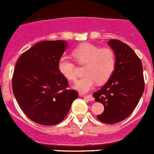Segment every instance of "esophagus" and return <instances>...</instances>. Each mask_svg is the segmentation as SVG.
I'll return each instance as SVG.
<instances>
[{"label": "esophagus", "mask_w": 154, "mask_h": 154, "mask_svg": "<svg viewBox=\"0 0 154 154\" xmlns=\"http://www.w3.org/2000/svg\"><path fill=\"white\" fill-rule=\"evenodd\" d=\"M80 96L85 97V98L87 99V100L89 101H92L94 100V98H93V97H92L91 95H85V94H83V93H81V94H80Z\"/></svg>", "instance_id": "1"}]
</instances>
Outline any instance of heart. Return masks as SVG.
Listing matches in <instances>:
<instances>
[{
	"label": "heart",
	"mask_w": 154,
	"mask_h": 154,
	"mask_svg": "<svg viewBox=\"0 0 154 154\" xmlns=\"http://www.w3.org/2000/svg\"><path fill=\"white\" fill-rule=\"evenodd\" d=\"M72 55L77 64L85 65L83 73L85 75L74 84V88L82 92H88L97 82L100 85L107 82L116 71L117 57L115 51L110 47H100L84 42L73 49ZM57 67L61 74L68 81L77 80V66L67 56L60 57Z\"/></svg>",
	"instance_id": "obj_1"
}]
</instances>
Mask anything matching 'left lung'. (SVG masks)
I'll return each mask as SVG.
<instances>
[{"instance_id":"8db88e82","label":"left lung","mask_w":154,"mask_h":154,"mask_svg":"<svg viewBox=\"0 0 154 154\" xmlns=\"http://www.w3.org/2000/svg\"><path fill=\"white\" fill-rule=\"evenodd\" d=\"M108 44L117 57L116 71L93 97L104 106V111L97 119L113 124L124 120L133 112L144 92L145 81L142 62L134 51L118 39H111Z\"/></svg>"}]
</instances>
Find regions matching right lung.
<instances>
[{"label": "right lung", "mask_w": 154, "mask_h": 154, "mask_svg": "<svg viewBox=\"0 0 154 154\" xmlns=\"http://www.w3.org/2000/svg\"><path fill=\"white\" fill-rule=\"evenodd\" d=\"M67 45L62 40L42 41L19 57L12 75V92L27 118L44 126L62 122L79 96L57 63Z\"/></svg>", "instance_id": "add662e5"}]
</instances>
